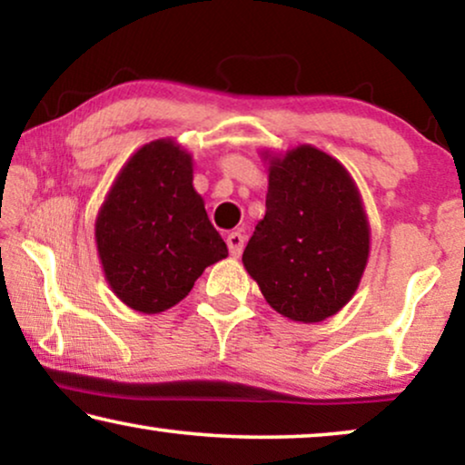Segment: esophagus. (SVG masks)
Segmentation results:
<instances>
[{
    "label": "esophagus",
    "instance_id": "34e87169",
    "mask_svg": "<svg viewBox=\"0 0 465 465\" xmlns=\"http://www.w3.org/2000/svg\"><path fill=\"white\" fill-rule=\"evenodd\" d=\"M226 245H228V252H231V256L239 258L241 252H243V245H245V239L241 232H231L226 237Z\"/></svg>",
    "mask_w": 465,
    "mask_h": 465
}]
</instances>
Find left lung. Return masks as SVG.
I'll return each instance as SVG.
<instances>
[{
    "label": "left lung",
    "mask_w": 465,
    "mask_h": 465,
    "mask_svg": "<svg viewBox=\"0 0 465 465\" xmlns=\"http://www.w3.org/2000/svg\"><path fill=\"white\" fill-rule=\"evenodd\" d=\"M269 164L266 213L243 252V266L277 313L317 323L351 301L371 253V224L349 171L301 143Z\"/></svg>",
    "instance_id": "1"
}]
</instances>
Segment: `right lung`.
I'll return each mask as SVG.
<instances>
[{
  "mask_svg": "<svg viewBox=\"0 0 465 465\" xmlns=\"http://www.w3.org/2000/svg\"><path fill=\"white\" fill-rule=\"evenodd\" d=\"M94 241L114 294L139 313H161L188 296L228 247L193 186V154L164 137L139 148L114 180Z\"/></svg>",
  "mask_w": 465,
  "mask_h": 465,
  "instance_id": "add662e5",
  "label": "right lung"
}]
</instances>
